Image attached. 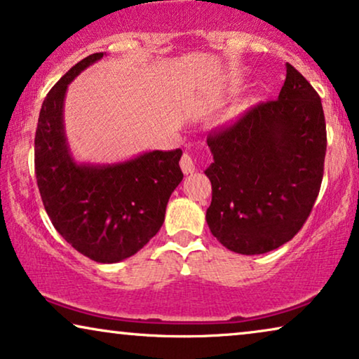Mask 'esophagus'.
Segmentation results:
<instances>
[{
  "label": "esophagus",
  "mask_w": 359,
  "mask_h": 359,
  "mask_svg": "<svg viewBox=\"0 0 359 359\" xmlns=\"http://www.w3.org/2000/svg\"><path fill=\"white\" fill-rule=\"evenodd\" d=\"M180 165H181V170H183V173H184V175H191V173H194L196 165H194V160L191 158V155H189V154H184L183 156H181Z\"/></svg>",
  "instance_id": "obj_1"
}]
</instances>
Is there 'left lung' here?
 I'll use <instances>...</instances> for the list:
<instances>
[{
    "mask_svg": "<svg viewBox=\"0 0 359 359\" xmlns=\"http://www.w3.org/2000/svg\"><path fill=\"white\" fill-rule=\"evenodd\" d=\"M214 161L205 212L210 232L230 252L262 255L302 229L320 191L327 150L322 101L286 63L278 100L259 102L208 137Z\"/></svg>",
    "mask_w": 359,
    "mask_h": 359,
    "instance_id": "1",
    "label": "left lung"
}]
</instances>
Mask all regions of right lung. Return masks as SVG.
Listing matches in <instances>:
<instances>
[{
  "instance_id": "right-lung-1",
  "label": "right lung",
  "mask_w": 359,
  "mask_h": 359,
  "mask_svg": "<svg viewBox=\"0 0 359 359\" xmlns=\"http://www.w3.org/2000/svg\"><path fill=\"white\" fill-rule=\"evenodd\" d=\"M104 52L78 62L48 91L39 114L34 163L41 198L57 232L97 263L132 257L155 237L183 180L181 149L145 151L121 163H78L63 126L67 88Z\"/></svg>"
}]
</instances>
